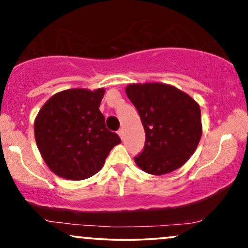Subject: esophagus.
<instances>
[{
	"label": "esophagus",
	"mask_w": 248,
	"mask_h": 248,
	"mask_svg": "<svg viewBox=\"0 0 248 248\" xmlns=\"http://www.w3.org/2000/svg\"><path fill=\"white\" fill-rule=\"evenodd\" d=\"M118 134H119V137H121L122 139H124V130L123 129L118 130Z\"/></svg>",
	"instance_id": "obj_1"
}]
</instances>
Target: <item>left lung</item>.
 Wrapping results in <instances>:
<instances>
[{
  "instance_id": "1",
  "label": "left lung",
  "mask_w": 248,
  "mask_h": 248,
  "mask_svg": "<svg viewBox=\"0 0 248 248\" xmlns=\"http://www.w3.org/2000/svg\"><path fill=\"white\" fill-rule=\"evenodd\" d=\"M126 94L146 133L145 146L134 161L151 175H164L178 169L193 155L200 141V107L195 101L166 84H133Z\"/></svg>"
}]
</instances>
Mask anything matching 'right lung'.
<instances>
[{
    "label": "right lung",
    "mask_w": 248,
    "mask_h": 248,
    "mask_svg": "<svg viewBox=\"0 0 248 248\" xmlns=\"http://www.w3.org/2000/svg\"><path fill=\"white\" fill-rule=\"evenodd\" d=\"M105 90L73 88L51 96L34 123L36 145L49 169L71 180L101 170L109 152L121 142L106 127L99 107Z\"/></svg>",
    "instance_id": "add662e5"
}]
</instances>
